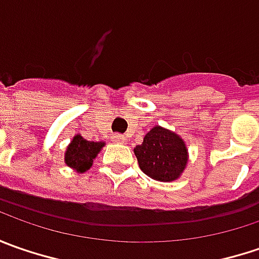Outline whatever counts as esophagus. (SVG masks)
I'll return each mask as SVG.
<instances>
[{"mask_svg":"<svg viewBox=\"0 0 259 259\" xmlns=\"http://www.w3.org/2000/svg\"><path fill=\"white\" fill-rule=\"evenodd\" d=\"M112 140H114L115 143H125V141H126V138L121 134H115L114 137H112Z\"/></svg>","mask_w":259,"mask_h":259,"instance_id":"34e87169","label":"esophagus"}]
</instances>
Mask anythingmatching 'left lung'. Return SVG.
Instances as JSON below:
<instances>
[{
    "instance_id": "8db88e82",
    "label": "left lung",
    "mask_w": 259,
    "mask_h": 259,
    "mask_svg": "<svg viewBox=\"0 0 259 259\" xmlns=\"http://www.w3.org/2000/svg\"><path fill=\"white\" fill-rule=\"evenodd\" d=\"M140 168L157 182L177 180L189 161V150L184 140L174 131L155 125L143 143L134 148Z\"/></svg>"
}]
</instances>
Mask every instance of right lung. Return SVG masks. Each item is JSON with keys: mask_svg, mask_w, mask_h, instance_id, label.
Wrapping results in <instances>:
<instances>
[{"mask_svg": "<svg viewBox=\"0 0 259 259\" xmlns=\"http://www.w3.org/2000/svg\"><path fill=\"white\" fill-rule=\"evenodd\" d=\"M104 147V141H99V143L88 141L80 134H76L69 145L66 147V165L70 167L76 173H85L94 165V160Z\"/></svg>", "mask_w": 259, "mask_h": 259, "instance_id": "obj_1", "label": "right lung"}]
</instances>
